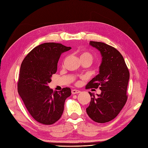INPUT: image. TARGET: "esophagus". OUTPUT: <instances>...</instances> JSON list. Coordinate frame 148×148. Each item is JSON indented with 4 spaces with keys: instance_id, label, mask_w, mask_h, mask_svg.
Masks as SVG:
<instances>
[{
    "instance_id": "obj_1",
    "label": "esophagus",
    "mask_w": 148,
    "mask_h": 148,
    "mask_svg": "<svg viewBox=\"0 0 148 148\" xmlns=\"http://www.w3.org/2000/svg\"><path fill=\"white\" fill-rule=\"evenodd\" d=\"M72 94H73V95H74V94H77V93H80V91L78 90H72Z\"/></svg>"
}]
</instances>
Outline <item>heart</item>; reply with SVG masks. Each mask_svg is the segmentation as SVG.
<instances>
[{"label":"heart","instance_id":"1","mask_svg":"<svg viewBox=\"0 0 148 148\" xmlns=\"http://www.w3.org/2000/svg\"><path fill=\"white\" fill-rule=\"evenodd\" d=\"M79 56L81 62H88L90 64H92L94 60L93 55L90 52L87 51H82L79 52Z\"/></svg>","mask_w":148,"mask_h":148}]
</instances>
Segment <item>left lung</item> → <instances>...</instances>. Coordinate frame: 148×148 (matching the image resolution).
I'll return each instance as SVG.
<instances>
[{"label":"left lung","instance_id":"8db88e82","mask_svg":"<svg viewBox=\"0 0 148 148\" xmlns=\"http://www.w3.org/2000/svg\"><path fill=\"white\" fill-rule=\"evenodd\" d=\"M90 45L100 51L102 61L99 74L86 89L99 88L102 92L95 97L89 92L91 101L86 112L94 121L103 123L114 119L126 103L130 73L123 56L114 47L96 41H90Z\"/></svg>","mask_w":148,"mask_h":148}]
</instances>
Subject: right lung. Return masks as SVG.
Returning a JSON list of instances; mask_svg holds the SVG:
<instances>
[{"instance_id": "obj_1", "label": "right lung", "mask_w": 148, "mask_h": 148, "mask_svg": "<svg viewBox=\"0 0 148 148\" xmlns=\"http://www.w3.org/2000/svg\"><path fill=\"white\" fill-rule=\"evenodd\" d=\"M60 43L46 42L34 48L21 63L18 81V92L28 111L37 122L52 125L60 118L70 88L59 92L48 84L57 71L61 54L71 49Z\"/></svg>"}]
</instances>
